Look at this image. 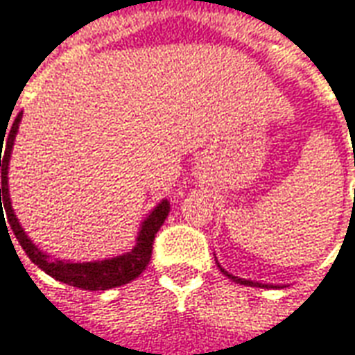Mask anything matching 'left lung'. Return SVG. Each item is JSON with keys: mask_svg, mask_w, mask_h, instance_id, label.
<instances>
[{"mask_svg": "<svg viewBox=\"0 0 355 355\" xmlns=\"http://www.w3.org/2000/svg\"><path fill=\"white\" fill-rule=\"evenodd\" d=\"M216 264H218V262H216ZM218 268H220V272H223L224 275H228V277H230L232 282H236V283H239V285H249V287H274V285H262V283H257V282H251V279H243V277H238V275H232V274H228V272H226V270H224L223 266H220V264H218Z\"/></svg>", "mask_w": 355, "mask_h": 355, "instance_id": "left-lung-1", "label": "left lung"}]
</instances>
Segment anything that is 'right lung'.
Returning <instances> with one entry per match:
<instances>
[{
  "label": "right lung",
  "instance_id": "obj_1",
  "mask_svg": "<svg viewBox=\"0 0 355 355\" xmlns=\"http://www.w3.org/2000/svg\"><path fill=\"white\" fill-rule=\"evenodd\" d=\"M22 119V112H20L15 123H12L11 131L7 137L1 135L0 139H7L5 144L4 157H1L0 169H1V188H0V218L3 223V209L7 215V223L11 226L15 238L19 239L20 247L24 249V253L30 257V261L42 268L45 274L55 277L57 282H62L72 287H80L85 291H106L125 285V283L132 282L135 277H139L144 270H146L148 262L152 259V245L157 230L162 228L165 218L169 215V201L162 200L150 215L144 218V223L140 226L139 238H137V245L132 247L129 253L119 254L114 259H106V261H94V262H68V261H49V257L42 253L37 247L32 243V239L28 238L26 232L22 230L19 224V218L15 215L11 207V198H9V182H7V173H9V159H11V150L15 144V137L19 131V123ZM3 146V144H1ZM7 228V224H5Z\"/></svg>",
  "mask_w": 355,
  "mask_h": 355
}]
</instances>
